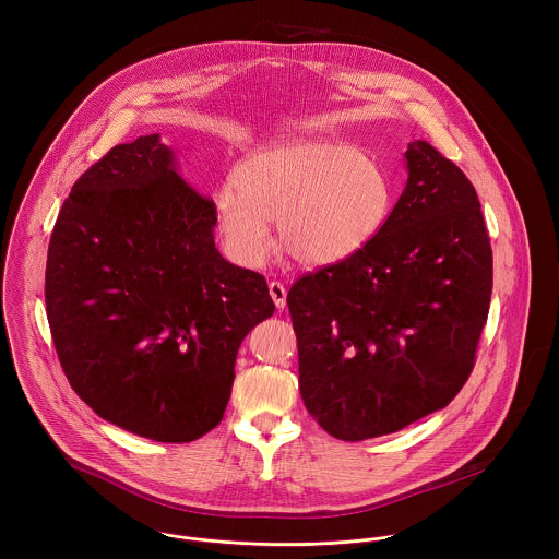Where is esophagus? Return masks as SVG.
<instances>
[{
  "instance_id": "obj_1",
  "label": "esophagus",
  "mask_w": 559,
  "mask_h": 559,
  "mask_svg": "<svg viewBox=\"0 0 559 559\" xmlns=\"http://www.w3.org/2000/svg\"><path fill=\"white\" fill-rule=\"evenodd\" d=\"M269 295H271L273 304L277 306V310L286 308V288H284L282 282H271L269 284Z\"/></svg>"
}]
</instances>
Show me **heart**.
<instances>
[{
  "instance_id": "obj_1",
  "label": "heart",
  "mask_w": 559,
  "mask_h": 559,
  "mask_svg": "<svg viewBox=\"0 0 559 559\" xmlns=\"http://www.w3.org/2000/svg\"><path fill=\"white\" fill-rule=\"evenodd\" d=\"M235 183L215 193L226 251L249 269L282 247L306 266H329L359 253L381 230L392 187L372 155L329 140H290L251 153Z\"/></svg>"
}]
</instances>
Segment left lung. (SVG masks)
<instances>
[{"label":"left lung","mask_w":559,"mask_h":559,"mask_svg":"<svg viewBox=\"0 0 559 559\" xmlns=\"http://www.w3.org/2000/svg\"><path fill=\"white\" fill-rule=\"evenodd\" d=\"M359 253L288 293L299 392L322 430L364 441L448 406L472 374L492 290V249L469 178L428 142Z\"/></svg>","instance_id":"8db88e82"}]
</instances>
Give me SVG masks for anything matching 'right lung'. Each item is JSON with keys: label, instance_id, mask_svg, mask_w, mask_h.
Segmentation results:
<instances>
[{"label": "right lung", "instance_id": "right-lung-1", "mask_svg": "<svg viewBox=\"0 0 559 559\" xmlns=\"http://www.w3.org/2000/svg\"><path fill=\"white\" fill-rule=\"evenodd\" d=\"M176 167L159 133L96 160L62 204L45 273L75 394L160 443L195 441L222 421L240 342L275 312L264 277L215 247V202Z\"/></svg>", "mask_w": 559, "mask_h": 559}]
</instances>
